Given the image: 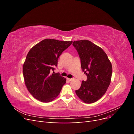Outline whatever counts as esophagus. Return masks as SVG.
<instances>
[{"mask_svg": "<svg viewBox=\"0 0 134 134\" xmlns=\"http://www.w3.org/2000/svg\"><path fill=\"white\" fill-rule=\"evenodd\" d=\"M72 79H73L72 78H67V80H68L69 81H71V80H72Z\"/></svg>", "mask_w": 134, "mask_h": 134, "instance_id": "obj_1", "label": "esophagus"}]
</instances>
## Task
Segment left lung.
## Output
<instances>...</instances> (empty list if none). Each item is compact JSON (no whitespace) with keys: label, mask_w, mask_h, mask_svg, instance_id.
<instances>
[{"label":"left lung","mask_w":134,"mask_h":134,"mask_svg":"<svg viewBox=\"0 0 134 134\" xmlns=\"http://www.w3.org/2000/svg\"><path fill=\"white\" fill-rule=\"evenodd\" d=\"M72 44L78 52L82 70L87 76V81H82L75 93L84 103H94L102 98L110 84L111 63L102 48L90 41L79 40Z\"/></svg>","instance_id":"8db88e82"}]
</instances>
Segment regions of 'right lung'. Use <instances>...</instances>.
Here are the masks:
<instances>
[{"label":"right lung","instance_id":"obj_1","mask_svg":"<svg viewBox=\"0 0 134 134\" xmlns=\"http://www.w3.org/2000/svg\"><path fill=\"white\" fill-rule=\"evenodd\" d=\"M72 42L47 38L28 52L23 65V74L28 91L36 99L50 102L60 94L66 78L51 72L57 66L60 55Z\"/></svg>","mask_w":134,"mask_h":134}]
</instances>
